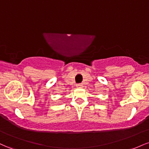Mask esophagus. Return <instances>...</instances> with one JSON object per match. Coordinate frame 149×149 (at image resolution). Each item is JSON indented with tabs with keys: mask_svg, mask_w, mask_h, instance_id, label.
I'll list each match as a JSON object with an SVG mask.
<instances>
[{
	"mask_svg": "<svg viewBox=\"0 0 149 149\" xmlns=\"http://www.w3.org/2000/svg\"><path fill=\"white\" fill-rule=\"evenodd\" d=\"M76 87L78 88H82L83 87V84H78L76 85Z\"/></svg>",
	"mask_w": 149,
	"mask_h": 149,
	"instance_id": "1",
	"label": "esophagus"
}]
</instances>
